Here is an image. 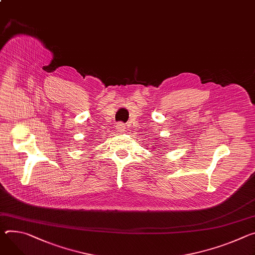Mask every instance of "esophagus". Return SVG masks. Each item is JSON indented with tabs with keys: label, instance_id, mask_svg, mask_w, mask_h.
Wrapping results in <instances>:
<instances>
[{
	"label": "esophagus",
	"instance_id": "obj_1",
	"mask_svg": "<svg viewBox=\"0 0 255 255\" xmlns=\"http://www.w3.org/2000/svg\"><path fill=\"white\" fill-rule=\"evenodd\" d=\"M117 129H118V131L123 132V131L126 129V126H125V124H124V123L119 122V123H117Z\"/></svg>",
	"mask_w": 255,
	"mask_h": 255
}]
</instances>
